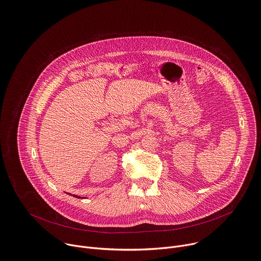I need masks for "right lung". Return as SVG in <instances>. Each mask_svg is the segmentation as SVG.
<instances>
[{
  "instance_id": "right-lung-1",
  "label": "right lung",
  "mask_w": 261,
  "mask_h": 261,
  "mask_svg": "<svg viewBox=\"0 0 261 261\" xmlns=\"http://www.w3.org/2000/svg\"><path fill=\"white\" fill-rule=\"evenodd\" d=\"M73 196H74V195H73ZM75 197H77V198H81V197H80V196H76V195H75Z\"/></svg>"
}]
</instances>
